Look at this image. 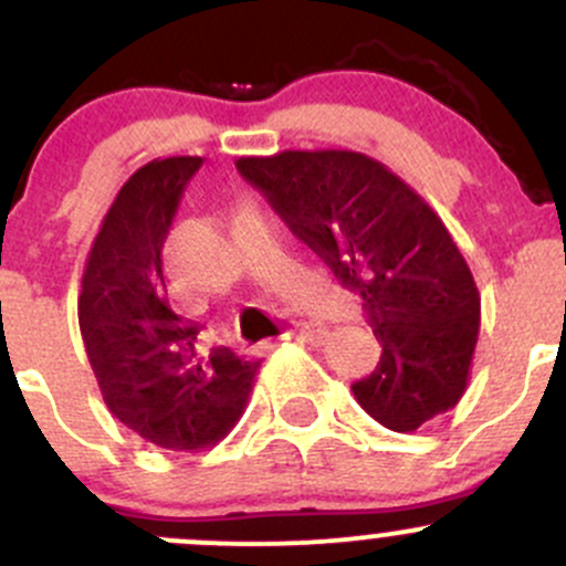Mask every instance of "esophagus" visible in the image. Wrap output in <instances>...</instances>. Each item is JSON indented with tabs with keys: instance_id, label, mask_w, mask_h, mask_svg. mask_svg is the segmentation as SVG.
I'll list each match as a JSON object with an SVG mask.
<instances>
[{
	"instance_id": "1",
	"label": "esophagus",
	"mask_w": 566,
	"mask_h": 566,
	"mask_svg": "<svg viewBox=\"0 0 566 566\" xmlns=\"http://www.w3.org/2000/svg\"><path fill=\"white\" fill-rule=\"evenodd\" d=\"M326 335V329L316 324H296L291 329H285L281 335V340H300V343H322Z\"/></svg>"
}]
</instances>
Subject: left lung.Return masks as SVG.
Instances as JSON below:
<instances>
[{
  "mask_svg": "<svg viewBox=\"0 0 566 566\" xmlns=\"http://www.w3.org/2000/svg\"><path fill=\"white\" fill-rule=\"evenodd\" d=\"M237 171L363 296L381 359L352 384L357 403L398 433L452 409L469 381L480 291L439 214L348 149L240 157Z\"/></svg>",
  "mask_w": 566,
  "mask_h": 566,
  "instance_id": "8db88e82",
  "label": "left lung"
}]
</instances>
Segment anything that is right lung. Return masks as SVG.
<instances>
[{
  "mask_svg": "<svg viewBox=\"0 0 566 566\" xmlns=\"http://www.w3.org/2000/svg\"><path fill=\"white\" fill-rule=\"evenodd\" d=\"M201 157L138 168L111 203L86 259L78 326L103 400L166 450H203L240 419L259 363L198 348L201 326L168 302L163 244Z\"/></svg>",
  "mask_w": 566,
  "mask_h": 566,
  "instance_id": "obj_1",
  "label": "right lung"
}]
</instances>
